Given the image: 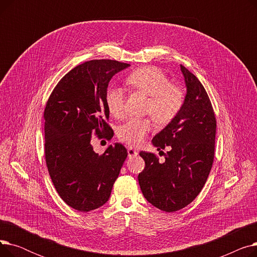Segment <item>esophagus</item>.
Returning a JSON list of instances; mask_svg holds the SVG:
<instances>
[{"label": "esophagus", "instance_id": "esophagus-1", "mask_svg": "<svg viewBox=\"0 0 257 257\" xmlns=\"http://www.w3.org/2000/svg\"><path fill=\"white\" fill-rule=\"evenodd\" d=\"M127 152H128V157H129V158L136 157V156H138V154H139V151H137L136 149H133V148H128Z\"/></svg>", "mask_w": 257, "mask_h": 257}]
</instances>
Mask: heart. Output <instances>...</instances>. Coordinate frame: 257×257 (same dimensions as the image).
Wrapping results in <instances>:
<instances>
[{
	"label": "heart",
	"mask_w": 257,
	"mask_h": 257,
	"mask_svg": "<svg viewBox=\"0 0 257 257\" xmlns=\"http://www.w3.org/2000/svg\"><path fill=\"white\" fill-rule=\"evenodd\" d=\"M126 84L146 93L148 101L146 112L152 115L159 125H167L181 111L184 104L182 89L170 82L169 77L156 66H142L130 73ZM124 90L118 86H109L105 92L108 111L115 117L124 113ZM153 128L151 117L131 118L118 130V139L131 147L142 145Z\"/></svg>",
	"instance_id": "b5f03b06"
}]
</instances>
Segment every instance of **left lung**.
Returning <instances> with one entry per match:
<instances>
[{"instance_id":"1","label":"left lung","mask_w":257,"mask_h":257,"mask_svg":"<svg viewBox=\"0 0 257 257\" xmlns=\"http://www.w3.org/2000/svg\"><path fill=\"white\" fill-rule=\"evenodd\" d=\"M186 96L179 114L153 138L157 150L169 151L159 163L154 153L141 151L145 169L139 174L144 197L160 210L187 206L203 188L213 164L217 119L208 94L198 78L180 64Z\"/></svg>"}]
</instances>
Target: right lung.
<instances>
[{"label": "right lung", "instance_id": "obj_1", "mask_svg": "<svg viewBox=\"0 0 257 257\" xmlns=\"http://www.w3.org/2000/svg\"><path fill=\"white\" fill-rule=\"evenodd\" d=\"M129 65L110 59L83 62L60 79L47 101V168L60 198L76 210L86 212L106 203L127 157L119 143L99 155L90 141L113 137L105 92L112 76Z\"/></svg>", "mask_w": 257, "mask_h": 257}]
</instances>
